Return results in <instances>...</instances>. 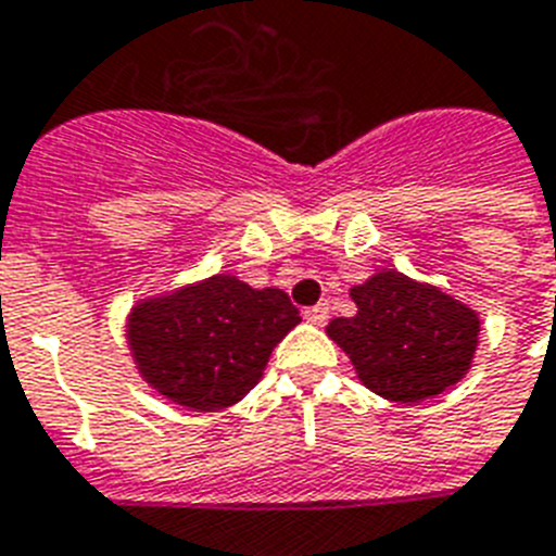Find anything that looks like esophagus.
<instances>
[{"mask_svg": "<svg viewBox=\"0 0 556 556\" xmlns=\"http://www.w3.org/2000/svg\"><path fill=\"white\" fill-rule=\"evenodd\" d=\"M327 318H330V304H327V301H318V304L306 309V321L309 324H318V327H321V324H327Z\"/></svg>", "mask_w": 556, "mask_h": 556, "instance_id": "obj_1", "label": "esophagus"}]
</instances>
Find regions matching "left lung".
<instances>
[{
	"label": "left lung",
	"mask_w": 556,
	"mask_h": 556,
	"mask_svg": "<svg viewBox=\"0 0 556 556\" xmlns=\"http://www.w3.org/2000/svg\"><path fill=\"white\" fill-rule=\"evenodd\" d=\"M353 318H332L327 336L376 396L399 404L433 399L465 379L479 348V313L437 283L379 269L350 287Z\"/></svg>",
	"instance_id": "obj_1"
}]
</instances>
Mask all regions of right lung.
Listing matches in <instances>:
<instances>
[{"instance_id":"add662e5","label":"right lung","mask_w":556,"mask_h":556,"mask_svg":"<svg viewBox=\"0 0 556 556\" xmlns=\"http://www.w3.org/2000/svg\"><path fill=\"white\" fill-rule=\"evenodd\" d=\"M295 324L301 315L283 290H255L217 273L137 299L126 341L149 388L186 410L212 413L264 379L269 355Z\"/></svg>"}]
</instances>
